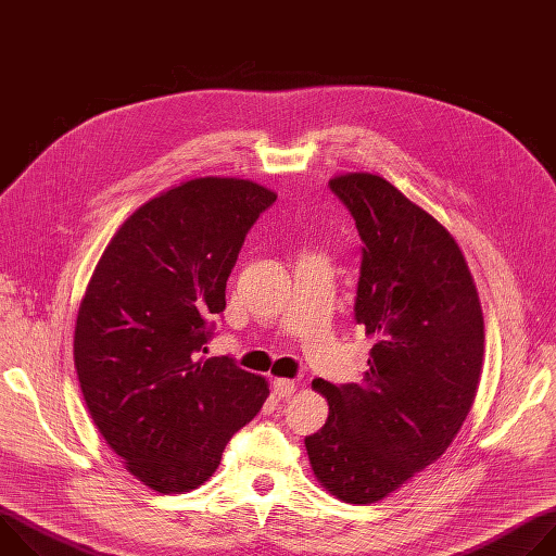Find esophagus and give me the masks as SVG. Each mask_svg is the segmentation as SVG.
<instances>
[{"label": "esophagus", "mask_w": 556, "mask_h": 556, "mask_svg": "<svg viewBox=\"0 0 556 556\" xmlns=\"http://www.w3.org/2000/svg\"><path fill=\"white\" fill-rule=\"evenodd\" d=\"M273 389H275V393L279 395V399H290V395L296 391V382L288 380V378H277L273 382Z\"/></svg>", "instance_id": "34e87169"}]
</instances>
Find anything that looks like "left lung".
I'll use <instances>...</instances> for the list:
<instances>
[{"instance_id":"8db88e82","label":"left lung","mask_w":556,"mask_h":556,"mask_svg":"<svg viewBox=\"0 0 556 556\" xmlns=\"http://www.w3.org/2000/svg\"><path fill=\"white\" fill-rule=\"evenodd\" d=\"M356 219L363 264L354 314L374 339L363 382L312 380L328 401L305 438L319 484L376 504L435 462L462 429L484 361L480 294L455 237L378 174L330 180Z\"/></svg>"}]
</instances>
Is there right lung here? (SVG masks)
Masks as SVG:
<instances>
[{
	"instance_id": "1",
	"label": "right lung",
	"mask_w": 556,
	"mask_h": 556,
	"mask_svg": "<svg viewBox=\"0 0 556 556\" xmlns=\"http://www.w3.org/2000/svg\"><path fill=\"white\" fill-rule=\"evenodd\" d=\"M275 200L228 176L157 193L116 230L78 305L74 367L86 407L151 491L202 486L268 399L264 376L204 354L244 237Z\"/></svg>"
}]
</instances>
